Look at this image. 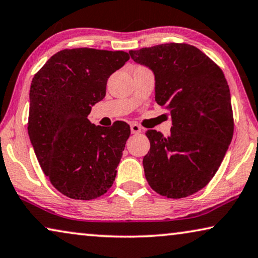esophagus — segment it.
I'll list each match as a JSON object with an SVG mask.
<instances>
[{
  "instance_id": "34e87169",
  "label": "esophagus",
  "mask_w": 258,
  "mask_h": 258,
  "mask_svg": "<svg viewBox=\"0 0 258 258\" xmlns=\"http://www.w3.org/2000/svg\"><path fill=\"white\" fill-rule=\"evenodd\" d=\"M130 130H132L133 134H140L142 132V126L140 124H137V123H133V124L130 125Z\"/></svg>"
}]
</instances>
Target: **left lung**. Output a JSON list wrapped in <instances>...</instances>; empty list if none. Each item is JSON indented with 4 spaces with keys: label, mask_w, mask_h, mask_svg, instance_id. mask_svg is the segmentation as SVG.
Returning <instances> with one entry per match:
<instances>
[{
    "label": "left lung",
    "mask_w": 258,
    "mask_h": 258,
    "mask_svg": "<svg viewBox=\"0 0 258 258\" xmlns=\"http://www.w3.org/2000/svg\"><path fill=\"white\" fill-rule=\"evenodd\" d=\"M154 71L156 101L170 111L169 137L148 130L145 178L160 196L180 199L200 191L221 165L234 134L229 87L222 70L196 46L166 43L130 51Z\"/></svg>",
    "instance_id": "obj_1"
}]
</instances>
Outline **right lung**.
Returning a JSON list of instances; mask_svg holds the SVG:
<instances>
[{
	"label": "right lung",
	"instance_id": "obj_1",
	"mask_svg": "<svg viewBox=\"0 0 258 258\" xmlns=\"http://www.w3.org/2000/svg\"><path fill=\"white\" fill-rule=\"evenodd\" d=\"M128 60L124 51L65 48L33 77L30 141L48 180L71 199H96L116 177L130 126H96L87 116L106 95L108 78Z\"/></svg>",
	"mask_w": 258,
	"mask_h": 258
}]
</instances>
